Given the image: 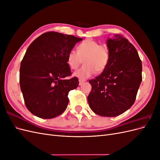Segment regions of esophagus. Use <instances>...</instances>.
<instances>
[{
    "mask_svg": "<svg viewBox=\"0 0 160 160\" xmlns=\"http://www.w3.org/2000/svg\"><path fill=\"white\" fill-rule=\"evenodd\" d=\"M85 81H86V80L85 79H79V85H82L83 84Z\"/></svg>",
    "mask_w": 160,
    "mask_h": 160,
    "instance_id": "1",
    "label": "esophagus"
}]
</instances>
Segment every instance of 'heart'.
<instances>
[{"label":"heart","mask_w":160,"mask_h":160,"mask_svg":"<svg viewBox=\"0 0 160 160\" xmlns=\"http://www.w3.org/2000/svg\"><path fill=\"white\" fill-rule=\"evenodd\" d=\"M110 53L106 45H100L95 40L88 38L81 42L77 47V51L71 50L67 56V64L71 69L76 70L82 63L84 65L74 72L79 79H85L93 75L95 71L102 72L108 65Z\"/></svg>","instance_id":"1"}]
</instances>
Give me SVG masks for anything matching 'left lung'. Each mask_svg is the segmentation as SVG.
<instances>
[{"mask_svg": "<svg viewBox=\"0 0 160 160\" xmlns=\"http://www.w3.org/2000/svg\"><path fill=\"white\" fill-rule=\"evenodd\" d=\"M108 65L95 79L89 80L88 97L91 110L104 117H115L134 103L142 81V63L136 49L120 35L107 41Z\"/></svg>", "mask_w": 160, "mask_h": 160, "instance_id": "8db88e82", "label": "left lung"}]
</instances>
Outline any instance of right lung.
Listing matches in <instances>:
<instances>
[{
  "instance_id": "right-lung-1",
  "label": "right lung",
  "mask_w": 160,
  "mask_h": 160,
  "mask_svg": "<svg viewBox=\"0 0 160 160\" xmlns=\"http://www.w3.org/2000/svg\"><path fill=\"white\" fill-rule=\"evenodd\" d=\"M81 38L57 32H47L28 47L21 62L20 82L24 101L31 113L51 119L64 112L68 94L79 85L71 75L67 56Z\"/></svg>"
}]
</instances>
